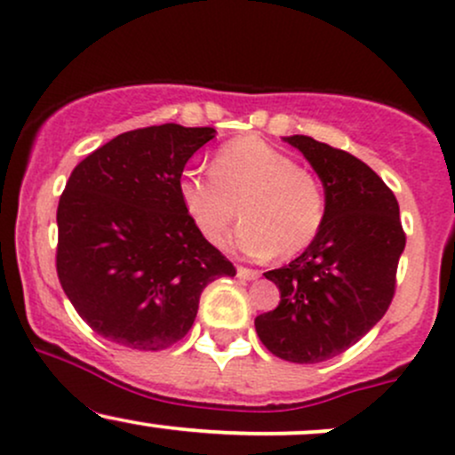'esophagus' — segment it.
Here are the masks:
<instances>
[{
    "mask_svg": "<svg viewBox=\"0 0 455 455\" xmlns=\"http://www.w3.org/2000/svg\"><path fill=\"white\" fill-rule=\"evenodd\" d=\"M237 276L242 278V281H254V278L261 276V272H257V269H251V267L239 266V267H237Z\"/></svg>",
    "mask_w": 455,
    "mask_h": 455,
    "instance_id": "esophagus-1",
    "label": "esophagus"
}]
</instances>
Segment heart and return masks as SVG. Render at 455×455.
Returning a JSON list of instances; mask_svg holds the SVG:
<instances>
[{
    "instance_id": "heart-1",
    "label": "heart",
    "mask_w": 455,
    "mask_h": 455,
    "mask_svg": "<svg viewBox=\"0 0 455 455\" xmlns=\"http://www.w3.org/2000/svg\"><path fill=\"white\" fill-rule=\"evenodd\" d=\"M179 196L194 227L216 246L227 239L239 207L235 248L254 259L302 252L326 218L315 172L259 136L224 142L213 153L212 172H183Z\"/></svg>"
}]
</instances>
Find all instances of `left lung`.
Returning a JSON list of instances; mask_svg holds the SVG:
<instances>
[{
	"mask_svg": "<svg viewBox=\"0 0 455 455\" xmlns=\"http://www.w3.org/2000/svg\"><path fill=\"white\" fill-rule=\"evenodd\" d=\"M284 140L322 179L326 218L300 257L266 272L281 302L254 328L274 356L311 365L346 352L384 317L406 233L395 194L365 162L308 136Z\"/></svg>",
	"mask_w": 455,
	"mask_h": 455,
	"instance_id": "1",
	"label": "left lung"
}]
</instances>
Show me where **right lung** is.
<instances>
[{"mask_svg": "<svg viewBox=\"0 0 455 455\" xmlns=\"http://www.w3.org/2000/svg\"><path fill=\"white\" fill-rule=\"evenodd\" d=\"M213 127L166 123L109 140L73 168L58 203L56 269L94 332L155 352L181 341L203 289L235 266L189 220L179 179Z\"/></svg>", "mask_w": 455, "mask_h": 455, "instance_id": "right-lung-1", "label": "right lung"}]
</instances>
